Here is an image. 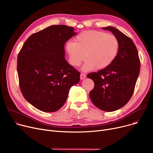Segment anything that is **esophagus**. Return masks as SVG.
Returning <instances> with one entry per match:
<instances>
[{
    "mask_svg": "<svg viewBox=\"0 0 153 153\" xmlns=\"http://www.w3.org/2000/svg\"><path fill=\"white\" fill-rule=\"evenodd\" d=\"M85 77H86V76L84 74H82V73L81 74V76H80V79H81V80L84 79Z\"/></svg>",
    "mask_w": 153,
    "mask_h": 153,
    "instance_id": "1",
    "label": "esophagus"
}]
</instances>
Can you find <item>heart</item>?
Here are the masks:
<instances>
[{
  "mask_svg": "<svg viewBox=\"0 0 153 153\" xmlns=\"http://www.w3.org/2000/svg\"><path fill=\"white\" fill-rule=\"evenodd\" d=\"M75 43L68 42L65 50L72 66L77 67L86 59L82 71L103 69L114 61L118 53L120 43L114 35L106 32L87 30L75 38Z\"/></svg>",
  "mask_w": 153,
  "mask_h": 153,
  "instance_id": "obj_1",
  "label": "heart"
}]
</instances>
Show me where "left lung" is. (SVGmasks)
<instances>
[{"label": "left lung", "mask_w": 153, "mask_h": 153, "mask_svg": "<svg viewBox=\"0 0 153 153\" xmlns=\"http://www.w3.org/2000/svg\"><path fill=\"white\" fill-rule=\"evenodd\" d=\"M102 29L110 31L118 39L117 58L109 66L87 75L94 82L89 93L94 105L105 111L123 107L130 100L140 70L138 52L132 39L113 27Z\"/></svg>", "instance_id": "left-lung-1"}]
</instances>
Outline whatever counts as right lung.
<instances>
[{
	"instance_id": "add662e5",
	"label": "right lung",
	"mask_w": 153,
	"mask_h": 153,
	"mask_svg": "<svg viewBox=\"0 0 153 153\" xmlns=\"http://www.w3.org/2000/svg\"><path fill=\"white\" fill-rule=\"evenodd\" d=\"M76 35L73 27L51 25L32 34L19 53L20 90L24 98L39 110L60 109L71 87L80 81V72L64 58V44Z\"/></svg>"
}]
</instances>
